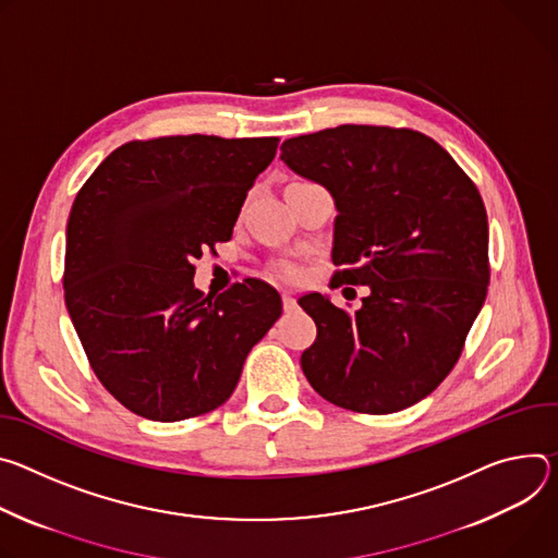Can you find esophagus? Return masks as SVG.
I'll use <instances>...</instances> for the list:
<instances>
[{
    "label": "esophagus",
    "instance_id": "1",
    "mask_svg": "<svg viewBox=\"0 0 558 558\" xmlns=\"http://www.w3.org/2000/svg\"><path fill=\"white\" fill-rule=\"evenodd\" d=\"M283 311H294V305H296V301H294V296L292 294H288V292H283Z\"/></svg>",
    "mask_w": 558,
    "mask_h": 558
}]
</instances>
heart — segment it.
Returning a JSON list of instances; mask_svg holds the SVG:
<instances>
[{"label": "heart", "instance_id": "1", "mask_svg": "<svg viewBox=\"0 0 558 558\" xmlns=\"http://www.w3.org/2000/svg\"><path fill=\"white\" fill-rule=\"evenodd\" d=\"M281 277H290L292 275V270L288 268V266H279V270H277Z\"/></svg>", "mask_w": 558, "mask_h": 558}]
</instances>
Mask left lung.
Segmentation results:
<instances>
[{
    "label": "left lung",
    "instance_id": "1",
    "mask_svg": "<svg viewBox=\"0 0 558 558\" xmlns=\"http://www.w3.org/2000/svg\"><path fill=\"white\" fill-rule=\"evenodd\" d=\"M281 159L335 199V279L369 288L354 313L319 292L299 299L317 324L301 354L305 379L352 412L414 405L450 375L487 294L476 185L410 129L345 123L286 140Z\"/></svg>",
    "mask_w": 558,
    "mask_h": 558
}]
</instances>
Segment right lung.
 <instances>
[{
    "mask_svg": "<svg viewBox=\"0 0 558 558\" xmlns=\"http://www.w3.org/2000/svg\"><path fill=\"white\" fill-rule=\"evenodd\" d=\"M277 137L177 135L112 150L75 197L64 299L101 386L150 421H183L230 399L279 292L245 279L219 296L193 262L232 236Z\"/></svg>",
    "mask_w": 558,
    "mask_h": 558,
    "instance_id": "right-lung-1",
    "label": "right lung"
}]
</instances>
